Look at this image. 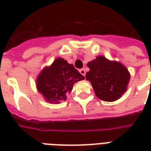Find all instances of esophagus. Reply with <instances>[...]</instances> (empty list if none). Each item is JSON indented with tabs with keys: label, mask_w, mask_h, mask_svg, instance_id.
<instances>
[{
	"label": "esophagus",
	"mask_w": 151,
	"mask_h": 151,
	"mask_svg": "<svg viewBox=\"0 0 151 151\" xmlns=\"http://www.w3.org/2000/svg\"><path fill=\"white\" fill-rule=\"evenodd\" d=\"M79 72L81 73V74H82L83 76H85V69H81L80 70H79Z\"/></svg>",
	"instance_id": "34e87169"
}]
</instances>
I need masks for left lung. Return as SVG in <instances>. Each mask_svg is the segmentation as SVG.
<instances>
[{"instance_id": "8db88e82", "label": "left lung", "mask_w": 151, "mask_h": 151, "mask_svg": "<svg viewBox=\"0 0 151 151\" xmlns=\"http://www.w3.org/2000/svg\"><path fill=\"white\" fill-rule=\"evenodd\" d=\"M87 66L90 70L86 73L85 78L91 82L99 99L113 102L121 98L127 90L130 74L121 63L97 56Z\"/></svg>"}]
</instances>
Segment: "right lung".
<instances>
[{
  "label": "right lung",
  "mask_w": 151,
  "mask_h": 151,
  "mask_svg": "<svg viewBox=\"0 0 151 151\" xmlns=\"http://www.w3.org/2000/svg\"><path fill=\"white\" fill-rule=\"evenodd\" d=\"M73 64L57 58L50 66L43 69L37 78V88L49 103H59L66 100V94L72 91L73 84L84 80Z\"/></svg>",
  "instance_id": "obj_1"
}]
</instances>
